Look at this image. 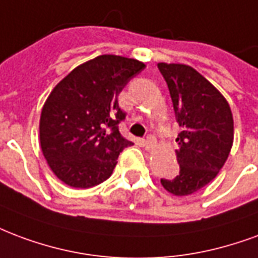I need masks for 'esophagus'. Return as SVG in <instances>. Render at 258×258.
Returning a JSON list of instances; mask_svg holds the SVG:
<instances>
[{
    "instance_id": "obj_1",
    "label": "esophagus",
    "mask_w": 258,
    "mask_h": 258,
    "mask_svg": "<svg viewBox=\"0 0 258 258\" xmlns=\"http://www.w3.org/2000/svg\"><path fill=\"white\" fill-rule=\"evenodd\" d=\"M154 146H156V139H154V137H152V135L146 137V139H145V148L148 149V150H152Z\"/></svg>"
}]
</instances>
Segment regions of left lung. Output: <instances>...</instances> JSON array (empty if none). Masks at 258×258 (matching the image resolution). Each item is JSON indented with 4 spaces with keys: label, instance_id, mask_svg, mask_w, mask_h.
Wrapping results in <instances>:
<instances>
[{
    "label": "left lung",
    "instance_id": "8db88e82",
    "mask_svg": "<svg viewBox=\"0 0 258 258\" xmlns=\"http://www.w3.org/2000/svg\"><path fill=\"white\" fill-rule=\"evenodd\" d=\"M167 82L175 117L180 127L176 158L180 171L161 179L163 187L182 197L212 182L228 158L234 142L230 105L211 82L184 64L158 62Z\"/></svg>",
    "mask_w": 258,
    "mask_h": 258
}]
</instances>
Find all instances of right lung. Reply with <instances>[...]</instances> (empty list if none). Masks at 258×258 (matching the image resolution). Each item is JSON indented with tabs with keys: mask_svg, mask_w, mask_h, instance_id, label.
I'll use <instances>...</instances> for the list:
<instances>
[{
	"mask_svg": "<svg viewBox=\"0 0 258 258\" xmlns=\"http://www.w3.org/2000/svg\"><path fill=\"white\" fill-rule=\"evenodd\" d=\"M145 68L127 57L102 54L86 61L51 90L42 108L39 141L49 167L75 188L100 184L133 142L121 137L120 91Z\"/></svg>",
	"mask_w": 258,
	"mask_h": 258,
	"instance_id": "right-lung-1",
	"label": "right lung"
}]
</instances>
